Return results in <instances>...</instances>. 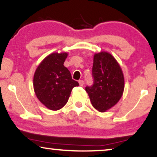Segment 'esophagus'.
<instances>
[{
	"label": "esophagus",
	"mask_w": 157,
	"mask_h": 157,
	"mask_svg": "<svg viewBox=\"0 0 157 157\" xmlns=\"http://www.w3.org/2000/svg\"><path fill=\"white\" fill-rule=\"evenodd\" d=\"M79 84H80V86H82L84 85V81L83 80H79Z\"/></svg>",
	"instance_id": "esophagus-1"
}]
</instances>
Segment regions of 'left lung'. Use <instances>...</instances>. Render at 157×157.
Returning a JSON list of instances; mask_svg holds the SVG:
<instances>
[{"label": "left lung", "mask_w": 157, "mask_h": 157, "mask_svg": "<svg viewBox=\"0 0 157 157\" xmlns=\"http://www.w3.org/2000/svg\"><path fill=\"white\" fill-rule=\"evenodd\" d=\"M94 84L86 86L93 107L105 112L117 103L124 91V76L116 59L111 54L101 52L94 56Z\"/></svg>", "instance_id": "obj_1"}]
</instances>
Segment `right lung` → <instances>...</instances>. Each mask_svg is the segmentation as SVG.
I'll return each mask as SVG.
<instances>
[{
  "label": "right lung",
  "mask_w": 157,
  "mask_h": 157,
  "mask_svg": "<svg viewBox=\"0 0 157 157\" xmlns=\"http://www.w3.org/2000/svg\"><path fill=\"white\" fill-rule=\"evenodd\" d=\"M68 54L52 53L40 63L33 79V86L37 99L52 111L62 109L67 103L71 90L79 83L71 78L64 66Z\"/></svg>",
  "instance_id": "obj_1"
}]
</instances>
